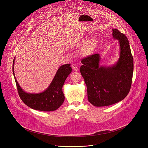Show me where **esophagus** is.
I'll return each mask as SVG.
<instances>
[{
	"mask_svg": "<svg viewBox=\"0 0 148 148\" xmlns=\"http://www.w3.org/2000/svg\"><path fill=\"white\" fill-rule=\"evenodd\" d=\"M72 69H73V70L74 71H78V67L77 66V65H76V64H72Z\"/></svg>",
	"mask_w": 148,
	"mask_h": 148,
	"instance_id": "1",
	"label": "esophagus"
}]
</instances>
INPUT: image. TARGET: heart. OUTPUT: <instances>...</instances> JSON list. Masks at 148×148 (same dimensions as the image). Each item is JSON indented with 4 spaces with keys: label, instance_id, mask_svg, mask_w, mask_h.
Here are the masks:
<instances>
[{
    "label": "heart",
    "instance_id": "b5f03b06",
    "mask_svg": "<svg viewBox=\"0 0 148 148\" xmlns=\"http://www.w3.org/2000/svg\"><path fill=\"white\" fill-rule=\"evenodd\" d=\"M90 51V48L88 46H86V47H85L83 49L82 53L83 55H88Z\"/></svg>",
    "mask_w": 148,
    "mask_h": 148
}]
</instances>
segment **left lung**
Returning a JSON list of instances; mask_svg holds the SVG:
<instances>
[{"label":"left lung","mask_w":148,"mask_h":148,"mask_svg":"<svg viewBox=\"0 0 148 148\" xmlns=\"http://www.w3.org/2000/svg\"><path fill=\"white\" fill-rule=\"evenodd\" d=\"M112 36L120 45V57L112 66L100 65V56L94 54L82 60L80 71L87 87L88 100L95 106H105L123 100L130 90L133 58L127 36L117 29Z\"/></svg>","instance_id":"1"}]
</instances>
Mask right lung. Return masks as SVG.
<instances>
[{"mask_svg":"<svg viewBox=\"0 0 148 148\" xmlns=\"http://www.w3.org/2000/svg\"><path fill=\"white\" fill-rule=\"evenodd\" d=\"M14 59L12 71L19 95L23 103L29 108L43 112H50L58 109L63 104L65 99L62 88L68 76L72 72L71 64H64L59 67L48 87L42 92L30 93L22 89L17 82L14 73Z\"/></svg>","mask_w":148,"mask_h":148,"instance_id":"add662e5","label":"right lung"}]
</instances>
